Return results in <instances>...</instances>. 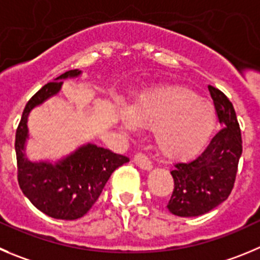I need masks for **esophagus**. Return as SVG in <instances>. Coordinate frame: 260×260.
<instances>
[{
  "mask_svg": "<svg viewBox=\"0 0 260 260\" xmlns=\"http://www.w3.org/2000/svg\"><path fill=\"white\" fill-rule=\"evenodd\" d=\"M133 161H135L136 166H138L141 169H145V171H150L152 168V164L149 160V157L145 154H142V152H137L135 157H133Z\"/></svg>",
  "mask_w": 260,
  "mask_h": 260,
  "instance_id": "esophagus-1",
  "label": "esophagus"
}]
</instances>
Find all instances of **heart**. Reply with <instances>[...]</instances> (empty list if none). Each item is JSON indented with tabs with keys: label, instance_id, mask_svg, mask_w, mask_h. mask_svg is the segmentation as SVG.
<instances>
[{
	"label": "heart",
	"instance_id": "b5f03b06",
	"mask_svg": "<svg viewBox=\"0 0 260 260\" xmlns=\"http://www.w3.org/2000/svg\"><path fill=\"white\" fill-rule=\"evenodd\" d=\"M123 125L155 131V141L169 157H188L200 151L215 127L212 104L185 87L169 86L144 94L122 114Z\"/></svg>",
	"mask_w": 260,
	"mask_h": 260
}]
</instances>
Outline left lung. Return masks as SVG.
<instances>
[{"instance_id":"1","label":"left lung","mask_w":260,"mask_h":260,"mask_svg":"<svg viewBox=\"0 0 260 260\" xmlns=\"http://www.w3.org/2000/svg\"><path fill=\"white\" fill-rule=\"evenodd\" d=\"M222 129L195 159L176 163L171 171L174 188L169 212L178 217H198L229 198L242 154L241 131L234 105L222 91L208 86Z\"/></svg>"}]
</instances>
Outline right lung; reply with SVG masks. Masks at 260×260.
I'll return each mask as SVG.
<instances>
[{
	"label": "right lung",
	"mask_w": 260,
	"mask_h": 260,
	"mask_svg": "<svg viewBox=\"0 0 260 260\" xmlns=\"http://www.w3.org/2000/svg\"><path fill=\"white\" fill-rule=\"evenodd\" d=\"M81 70L59 75L55 82L45 84L31 97L21 115L15 136L18 182L24 195L37 209L56 219L73 220L83 217L103 192L111 173L128 163L124 155L87 144L56 163H33L24 154L28 138V115L36 106L45 103L61 89L62 79L75 78Z\"/></svg>",
	"instance_id": "right-lung-1"
}]
</instances>
